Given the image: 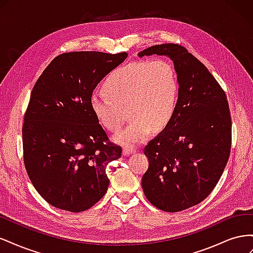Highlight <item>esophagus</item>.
<instances>
[{"label": "esophagus", "mask_w": 253, "mask_h": 253, "mask_svg": "<svg viewBox=\"0 0 253 253\" xmlns=\"http://www.w3.org/2000/svg\"><path fill=\"white\" fill-rule=\"evenodd\" d=\"M135 151H136V150L133 149V148H125V149H124V155L127 156V155H129V154H132V153H134Z\"/></svg>", "instance_id": "obj_1"}]
</instances>
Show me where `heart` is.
Segmentation results:
<instances>
[{"mask_svg":"<svg viewBox=\"0 0 253 253\" xmlns=\"http://www.w3.org/2000/svg\"><path fill=\"white\" fill-rule=\"evenodd\" d=\"M179 83L174 65L167 59L142 60L114 70L102 83L105 98L91 97L90 110L106 131L116 132L126 111L131 124L114 140L126 147L147 141L153 131L166 128L177 106Z\"/></svg>","mask_w":253,"mask_h":253,"instance_id":"b5f03b06","label":"heart"}]
</instances>
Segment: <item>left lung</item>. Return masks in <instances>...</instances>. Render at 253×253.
<instances>
[{"mask_svg": "<svg viewBox=\"0 0 253 253\" xmlns=\"http://www.w3.org/2000/svg\"><path fill=\"white\" fill-rule=\"evenodd\" d=\"M151 55L173 61L179 89L173 119L143 149L149 168L141 186L156 208L179 212L203 202L218 182L230 156L231 115L224 89L187 48L167 43L138 53Z\"/></svg>", "mask_w": 253, "mask_h": 253, "instance_id": "obj_1", "label": "left lung"}]
</instances>
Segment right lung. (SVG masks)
I'll list each match as a JSON object with an SVG mask.
<instances>
[{
	"label": "right lung",
	"instance_id": "obj_1",
	"mask_svg": "<svg viewBox=\"0 0 253 253\" xmlns=\"http://www.w3.org/2000/svg\"><path fill=\"white\" fill-rule=\"evenodd\" d=\"M126 52L73 51L53 59L30 94L22 127L30 181L49 205L82 212L108 191L106 166L121 156L90 110L93 90Z\"/></svg>",
	"mask_w": 253,
	"mask_h": 253
}]
</instances>
